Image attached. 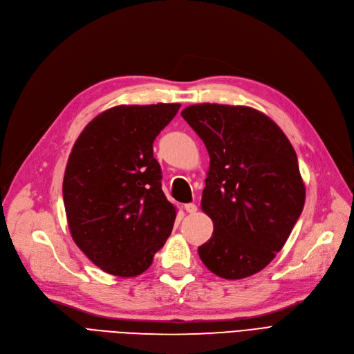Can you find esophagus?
Segmentation results:
<instances>
[{"label":"esophagus","instance_id":"1","mask_svg":"<svg viewBox=\"0 0 354 354\" xmlns=\"http://www.w3.org/2000/svg\"><path fill=\"white\" fill-rule=\"evenodd\" d=\"M198 209V207L195 205V203H185V211L189 212V214H195Z\"/></svg>","mask_w":354,"mask_h":354}]
</instances>
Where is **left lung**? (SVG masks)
<instances>
[{
    "instance_id": "left-lung-1",
    "label": "left lung",
    "mask_w": 354,
    "mask_h": 354,
    "mask_svg": "<svg viewBox=\"0 0 354 354\" xmlns=\"http://www.w3.org/2000/svg\"><path fill=\"white\" fill-rule=\"evenodd\" d=\"M180 115L211 158L201 205L214 232L198 248L202 263L228 280L261 271L281 251L304 208L290 140L251 107L203 103Z\"/></svg>"
}]
</instances>
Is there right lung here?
Segmentation results:
<instances>
[{"label":"right lung","instance_id":"add662e5","mask_svg":"<svg viewBox=\"0 0 354 354\" xmlns=\"http://www.w3.org/2000/svg\"><path fill=\"white\" fill-rule=\"evenodd\" d=\"M179 107L109 109L73 146L63 180L70 232L90 261L109 274H142L172 232L176 211L162 191L153 142Z\"/></svg>","mask_w":354,"mask_h":354}]
</instances>
